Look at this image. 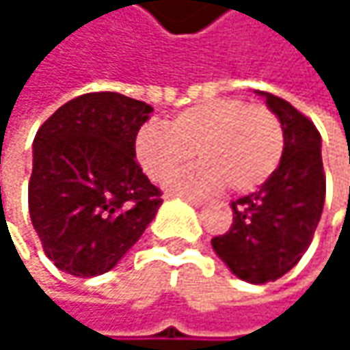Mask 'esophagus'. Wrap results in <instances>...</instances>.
I'll use <instances>...</instances> for the list:
<instances>
[{"label": "esophagus", "mask_w": 350, "mask_h": 350, "mask_svg": "<svg viewBox=\"0 0 350 350\" xmlns=\"http://www.w3.org/2000/svg\"><path fill=\"white\" fill-rule=\"evenodd\" d=\"M186 200H188L192 206H202V204H204V200H202V198H194V196H186Z\"/></svg>", "instance_id": "esophagus-1"}]
</instances>
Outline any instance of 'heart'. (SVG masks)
Here are the masks:
<instances>
[{
  "mask_svg": "<svg viewBox=\"0 0 350 350\" xmlns=\"http://www.w3.org/2000/svg\"><path fill=\"white\" fill-rule=\"evenodd\" d=\"M196 156V170L178 176L170 188L206 192L225 186L247 194L275 174L284 156V127L263 105L221 99L178 113L168 129L148 123L137 131L135 156L154 182H164Z\"/></svg>",
  "mask_w": 350,
  "mask_h": 350,
  "instance_id": "obj_1",
  "label": "heart"
}]
</instances>
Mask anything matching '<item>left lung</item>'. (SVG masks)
Listing matches in <instances>:
<instances>
[{
	"instance_id": "1",
	"label": "left lung",
	"mask_w": 350,
	"mask_h": 350,
	"mask_svg": "<svg viewBox=\"0 0 350 350\" xmlns=\"http://www.w3.org/2000/svg\"><path fill=\"white\" fill-rule=\"evenodd\" d=\"M284 127L282 162L259 190L231 202L233 225L213 237L215 253L243 282L265 284L288 273L312 243L326 194L320 133L288 101L257 91Z\"/></svg>"
}]
</instances>
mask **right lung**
<instances>
[{
  "mask_svg": "<svg viewBox=\"0 0 350 350\" xmlns=\"http://www.w3.org/2000/svg\"><path fill=\"white\" fill-rule=\"evenodd\" d=\"M152 111L119 93H87L38 129L30 219L58 269L77 278L105 273L156 217L162 192L135 162V137Z\"/></svg>",
  "mask_w": 350,
  "mask_h": 350,
  "instance_id": "right-lung-1",
  "label": "right lung"
}]
</instances>
